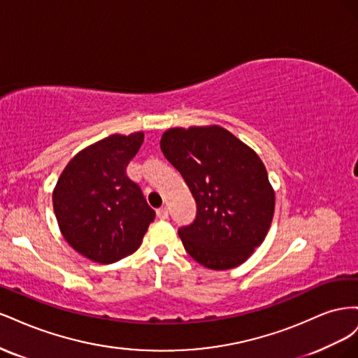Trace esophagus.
<instances>
[{"instance_id": "obj_1", "label": "esophagus", "mask_w": 358, "mask_h": 358, "mask_svg": "<svg viewBox=\"0 0 358 358\" xmlns=\"http://www.w3.org/2000/svg\"><path fill=\"white\" fill-rule=\"evenodd\" d=\"M157 215H158L159 220H167L169 218V210L166 208H161V209L157 210Z\"/></svg>"}]
</instances>
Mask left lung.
<instances>
[{
    "label": "left lung",
    "mask_w": 358,
    "mask_h": 358,
    "mask_svg": "<svg viewBox=\"0 0 358 358\" xmlns=\"http://www.w3.org/2000/svg\"><path fill=\"white\" fill-rule=\"evenodd\" d=\"M161 150L197 203L192 224L178 230L201 266H241L263 243L275 212V191L254 149L220 125L169 128Z\"/></svg>",
    "instance_id": "left-lung-1"
}]
</instances>
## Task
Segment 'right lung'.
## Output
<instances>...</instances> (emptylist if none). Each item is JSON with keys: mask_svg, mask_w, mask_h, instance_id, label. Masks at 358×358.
<instances>
[{"mask_svg": "<svg viewBox=\"0 0 358 358\" xmlns=\"http://www.w3.org/2000/svg\"><path fill=\"white\" fill-rule=\"evenodd\" d=\"M143 140V131L99 140L69 161L53 188L61 234L95 263L112 264L133 254L155 218L125 173Z\"/></svg>", "mask_w": 358, "mask_h": 358, "instance_id": "add662e5", "label": "right lung"}]
</instances>
